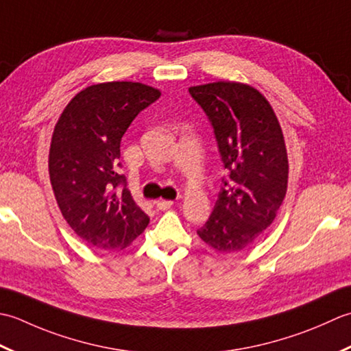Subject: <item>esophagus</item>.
Wrapping results in <instances>:
<instances>
[{"label":"esophagus","mask_w":351,"mask_h":351,"mask_svg":"<svg viewBox=\"0 0 351 351\" xmlns=\"http://www.w3.org/2000/svg\"><path fill=\"white\" fill-rule=\"evenodd\" d=\"M173 204L174 203L171 202V199H157V202H156V207H157V209H160V210H168Z\"/></svg>","instance_id":"obj_1"}]
</instances>
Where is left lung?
Returning <instances> with one entry per match:
<instances>
[{"label":"left lung","mask_w":351,"mask_h":351,"mask_svg":"<svg viewBox=\"0 0 351 351\" xmlns=\"http://www.w3.org/2000/svg\"><path fill=\"white\" fill-rule=\"evenodd\" d=\"M209 118L227 178L197 233L221 253L239 252L273 223L288 188L282 127L259 90L236 82L189 88Z\"/></svg>","instance_id":"1"}]
</instances>
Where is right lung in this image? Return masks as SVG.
Here are the masks:
<instances>
[{"instance_id":"1","label":"right lung","mask_w":351,"mask_h":351,"mask_svg":"<svg viewBox=\"0 0 351 351\" xmlns=\"http://www.w3.org/2000/svg\"><path fill=\"white\" fill-rule=\"evenodd\" d=\"M159 97V89L142 83L92 84L71 99L57 121L49 180L63 218L92 247L123 250L149 223L125 188L118 159L132 121Z\"/></svg>"}]
</instances>
